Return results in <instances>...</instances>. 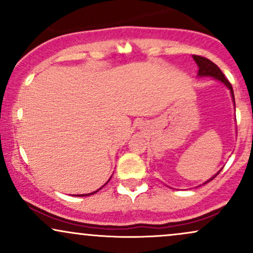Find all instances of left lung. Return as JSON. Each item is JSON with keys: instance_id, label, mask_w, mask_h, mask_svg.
<instances>
[{"instance_id": "obj_1", "label": "left lung", "mask_w": 253, "mask_h": 253, "mask_svg": "<svg viewBox=\"0 0 253 253\" xmlns=\"http://www.w3.org/2000/svg\"><path fill=\"white\" fill-rule=\"evenodd\" d=\"M193 58H194V60L196 62L197 66H199V72H197V75H199L200 77H202V76L213 77V78H215V80L220 81V82H222L229 89L232 97H233V100H234V94H233V88H232V84L228 82V80L225 77V75L222 74V71L220 70L219 68H217V65H215V64L211 62V60L207 59V58H205V57L193 56ZM234 104H236V103H234ZM220 171H221V170H220ZM220 171H219V172H220ZM219 172H217L216 175H214L213 177H211V179H208L207 182H210L213 178H215V177L219 175ZM207 182H206V183H207Z\"/></svg>"}]
</instances>
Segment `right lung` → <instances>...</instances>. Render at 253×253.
I'll return each instance as SVG.
<instances>
[{
  "label": "right lung",
  "instance_id": "obj_1",
  "mask_svg": "<svg viewBox=\"0 0 253 253\" xmlns=\"http://www.w3.org/2000/svg\"><path fill=\"white\" fill-rule=\"evenodd\" d=\"M101 188H102V187H101ZM101 188H100V189H101ZM100 189H97L96 191H94V193H89V194H82V195H77V196H89V195H92V194L97 193V191H98V190H100Z\"/></svg>",
  "mask_w": 253,
  "mask_h": 253
}]
</instances>
